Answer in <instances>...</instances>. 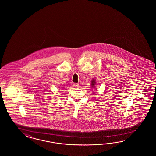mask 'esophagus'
Instances as JSON below:
<instances>
[{
  "instance_id": "34e87169",
  "label": "esophagus",
  "mask_w": 156,
  "mask_h": 156,
  "mask_svg": "<svg viewBox=\"0 0 156 156\" xmlns=\"http://www.w3.org/2000/svg\"><path fill=\"white\" fill-rule=\"evenodd\" d=\"M73 86H74V87H80V85H79L78 83H74Z\"/></svg>"
}]
</instances>
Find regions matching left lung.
Listing matches in <instances>:
<instances>
[{"mask_svg":"<svg viewBox=\"0 0 156 156\" xmlns=\"http://www.w3.org/2000/svg\"><path fill=\"white\" fill-rule=\"evenodd\" d=\"M95 84V82L94 80H92V81H91V86H92L93 87H94Z\"/></svg>","mask_w":156,"mask_h":156,"instance_id":"8db88e82","label":"left lung"}]
</instances>
